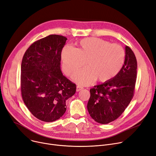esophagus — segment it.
I'll list each match as a JSON object with an SVG mask.
<instances>
[{
  "mask_svg": "<svg viewBox=\"0 0 156 156\" xmlns=\"http://www.w3.org/2000/svg\"><path fill=\"white\" fill-rule=\"evenodd\" d=\"M82 89H83V87H81V86H77L76 87V92H79V91L81 90Z\"/></svg>",
  "mask_w": 156,
  "mask_h": 156,
  "instance_id": "obj_1",
  "label": "esophagus"
}]
</instances>
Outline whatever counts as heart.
<instances>
[{
  "mask_svg": "<svg viewBox=\"0 0 156 156\" xmlns=\"http://www.w3.org/2000/svg\"><path fill=\"white\" fill-rule=\"evenodd\" d=\"M78 48L65 46L61 52L62 69L71 76L86 64L88 67L78 71L73 77L82 85H89L98 80L104 83L115 77L123 66L125 52L119 45L97 38H84Z\"/></svg>",
  "mask_w": 156,
  "mask_h": 156,
  "instance_id": "heart-1",
  "label": "heart"
}]
</instances>
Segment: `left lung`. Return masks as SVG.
<instances>
[{"label":"left lung","instance_id":"left-lung-1","mask_svg":"<svg viewBox=\"0 0 156 156\" xmlns=\"http://www.w3.org/2000/svg\"><path fill=\"white\" fill-rule=\"evenodd\" d=\"M125 61L118 75L90 89L87 109L93 119L101 124L116 120L125 111L134 95L137 62L129 47H125Z\"/></svg>","mask_w":156,"mask_h":156}]
</instances>
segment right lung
<instances>
[{
    "label": "right lung",
    "mask_w": 156,
    "mask_h": 156,
    "mask_svg": "<svg viewBox=\"0 0 156 156\" xmlns=\"http://www.w3.org/2000/svg\"><path fill=\"white\" fill-rule=\"evenodd\" d=\"M67 38L51 35L33 43L21 66L23 101L37 119L52 122L66 111V101L76 92V85L61 70V52Z\"/></svg>",
    "instance_id": "obj_1"
}]
</instances>
